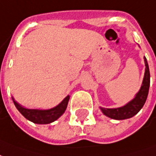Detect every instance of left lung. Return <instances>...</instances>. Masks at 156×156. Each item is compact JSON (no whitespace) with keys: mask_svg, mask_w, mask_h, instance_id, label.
<instances>
[{"mask_svg":"<svg viewBox=\"0 0 156 156\" xmlns=\"http://www.w3.org/2000/svg\"><path fill=\"white\" fill-rule=\"evenodd\" d=\"M144 61H145V70L142 85L140 89L136 93V96L126 104L123 106L118 108H104L100 107L102 113L106 115L109 118L114 119V120H126L131 118L134 115H136L139 111L141 110L143 105H145L146 99L148 96L149 88H150V70H149L148 62L145 56H144Z\"/></svg>","mask_w":156,"mask_h":156,"instance_id":"left-lung-1","label":"left lung"}]
</instances>
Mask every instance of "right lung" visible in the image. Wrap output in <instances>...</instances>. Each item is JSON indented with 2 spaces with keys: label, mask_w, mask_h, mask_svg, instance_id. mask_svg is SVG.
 I'll list each match as a JSON object with an SVG mask.
<instances>
[{
  "label": "right lung",
  "mask_w": 156,
  "mask_h": 156,
  "mask_svg": "<svg viewBox=\"0 0 156 156\" xmlns=\"http://www.w3.org/2000/svg\"><path fill=\"white\" fill-rule=\"evenodd\" d=\"M70 100V95H67L66 97L62 101L58 104L56 106H55L51 109L47 110H41V109H28V108L23 107L19 103L15 101V99L12 97V101L14 102V105L20 113L23 115L26 119L30 120L35 124H40V125H46L54 122L55 120L59 119L60 117L64 114L66 110L67 105Z\"/></svg>",
  "instance_id": "add662e5"
}]
</instances>
